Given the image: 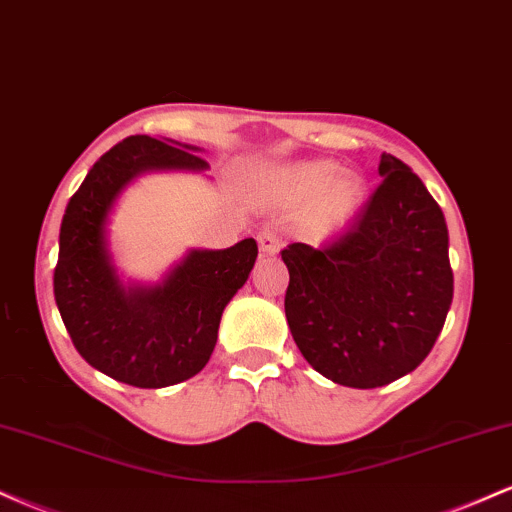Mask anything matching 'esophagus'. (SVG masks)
I'll use <instances>...</instances> for the list:
<instances>
[{
  "label": "esophagus",
  "instance_id": "1",
  "mask_svg": "<svg viewBox=\"0 0 512 512\" xmlns=\"http://www.w3.org/2000/svg\"><path fill=\"white\" fill-rule=\"evenodd\" d=\"M257 245H260L264 255H276V252L281 250V236L272 231V228H262V231L257 233Z\"/></svg>",
  "mask_w": 512,
  "mask_h": 512
}]
</instances>
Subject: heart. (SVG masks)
<instances>
[{
  "instance_id": "obj_1",
  "label": "heart",
  "mask_w": 512,
  "mask_h": 512,
  "mask_svg": "<svg viewBox=\"0 0 512 512\" xmlns=\"http://www.w3.org/2000/svg\"><path fill=\"white\" fill-rule=\"evenodd\" d=\"M339 166L332 161H310L301 163L289 173V190L298 199H315L326 192L320 199V209H317V226L320 231H332V228L342 226V223L354 214L358 202L363 197V182L356 175L337 174Z\"/></svg>"
}]
</instances>
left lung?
Returning a JSON list of instances; mask_svg holds the SVG:
<instances>
[{
	"mask_svg": "<svg viewBox=\"0 0 512 512\" xmlns=\"http://www.w3.org/2000/svg\"><path fill=\"white\" fill-rule=\"evenodd\" d=\"M380 185L344 233L281 250L284 308L305 361L332 383L370 390L431 354L452 303L448 226L407 163L380 156Z\"/></svg>",
	"mask_w": 512,
	"mask_h": 512,
	"instance_id": "obj_1",
	"label": "left lung"
}]
</instances>
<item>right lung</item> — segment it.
Returning a JSON list of instances; mask_svg holds the SVG:
<instances>
[{"label":"right lung","mask_w":512,"mask_h":512,"mask_svg":"<svg viewBox=\"0 0 512 512\" xmlns=\"http://www.w3.org/2000/svg\"><path fill=\"white\" fill-rule=\"evenodd\" d=\"M195 146L134 134L93 163L69 199L60 226L55 303L74 349L110 378L134 387H168L207 366L221 313L255 264L257 243L195 250L156 289L125 291L105 252V216L142 170L207 168Z\"/></svg>","instance_id":"right-lung-1"}]
</instances>
